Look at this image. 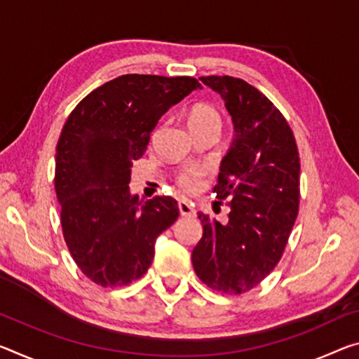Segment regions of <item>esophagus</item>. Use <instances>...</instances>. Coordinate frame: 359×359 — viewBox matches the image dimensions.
<instances>
[{
	"mask_svg": "<svg viewBox=\"0 0 359 359\" xmlns=\"http://www.w3.org/2000/svg\"><path fill=\"white\" fill-rule=\"evenodd\" d=\"M179 210H180V215H184V217H195V209H193V204L190 201L180 200Z\"/></svg>",
	"mask_w": 359,
	"mask_h": 359,
	"instance_id": "obj_1",
	"label": "esophagus"
}]
</instances>
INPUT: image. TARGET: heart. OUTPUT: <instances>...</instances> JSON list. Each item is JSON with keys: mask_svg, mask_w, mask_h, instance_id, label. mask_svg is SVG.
<instances>
[{"mask_svg": "<svg viewBox=\"0 0 359 359\" xmlns=\"http://www.w3.org/2000/svg\"><path fill=\"white\" fill-rule=\"evenodd\" d=\"M189 124L195 134L208 129H214L220 133L222 116L215 107L209 104H196L191 107L189 113ZM206 175L208 169L200 166H187L175 174V184H177L182 191L191 193L200 189L204 179H206Z\"/></svg>", "mask_w": 359, "mask_h": 359, "instance_id": "obj_1", "label": "heart"}]
</instances>
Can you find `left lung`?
Segmentation results:
<instances>
[{
	"label": "left lung",
	"mask_w": 359,
	"mask_h": 359,
	"mask_svg": "<svg viewBox=\"0 0 359 359\" xmlns=\"http://www.w3.org/2000/svg\"><path fill=\"white\" fill-rule=\"evenodd\" d=\"M200 79L224 99L235 139L214 187L219 200H230L229 219L220 224L198 212L203 236L191 262L210 289L243 294L283 257L299 214V150L286 118L259 89L233 76Z\"/></svg>",
	"instance_id": "obj_1"
}]
</instances>
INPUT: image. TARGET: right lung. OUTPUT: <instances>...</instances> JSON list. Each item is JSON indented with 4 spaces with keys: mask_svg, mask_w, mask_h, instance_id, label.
<instances>
[{
    "mask_svg": "<svg viewBox=\"0 0 359 359\" xmlns=\"http://www.w3.org/2000/svg\"><path fill=\"white\" fill-rule=\"evenodd\" d=\"M200 86L191 76L123 75L88 94L64 124L54 177L62 231L78 269L102 287L144 276L156 238L179 217L174 198L130 196V168L158 119Z\"/></svg>",
    "mask_w": 359,
    "mask_h": 359,
    "instance_id": "1",
    "label": "right lung"
}]
</instances>
